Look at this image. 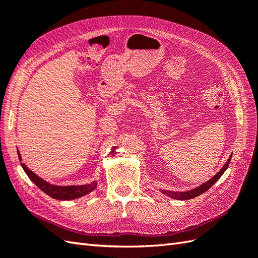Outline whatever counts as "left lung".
Segmentation results:
<instances>
[{
  "mask_svg": "<svg viewBox=\"0 0 258 258\" xmlns=\"http://www.w3.org/2000/svg\"><path fill=\"white\" fill-rule=\"evenodd\" d=\"M231 158H228V161L226 162L225 165H224L222 167V169L220 172H218L215 176H213L210 180H207L206 183L202 184L201 186H199V187H196L194 189H190V190H187V191H171V190H162L163 194L167 195L168 197H172V199L174 200H180V201H186V200H190V199H194V197L199 196L201 194L204 193V191H206L208 188L212 187V186L215 184L218 179L221 178L222 175L224 174V172L226 171V168L228 167L229 165V162H231Z\"/></svg>",
  "mask_w": 258,
  "mask_h": 258,
  "instance_id": "8db88e82",
  "label": "left lung"
}]
</instances>
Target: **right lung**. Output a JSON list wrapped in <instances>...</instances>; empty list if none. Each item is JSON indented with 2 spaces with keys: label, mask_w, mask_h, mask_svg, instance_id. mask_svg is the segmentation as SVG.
Wrapping results in <instances>:
<instances>
[{
  "label": "right lung",
  "mask_w": 258,
  "mask_h": 258,
  "mask_svg": "<svg viewBox=\"0 0 258 258\" xmlns=\"http://www.w3.org/2000/svg\"><path fill=\"white\" fill-rule=\"evenodd\" d=\"M19 158L21 162V155L18 152ZM22 167H23L24 172L27 174V176L34 183L38 188H41V190L44 191L45 194L48 196L53 197L55 200H62V201H69V200H74V199H79V197L84 196L86 194L91 193L92 190H94L97 186V182H92L91 184L87 185H80V186H56V185H52L50 183L45 182L44 179H42L41 177H38L36 174L33 173L30 168H27L24 163H21Z\"/></svg>",
  "instance_id": "1"
}]
</instances>
